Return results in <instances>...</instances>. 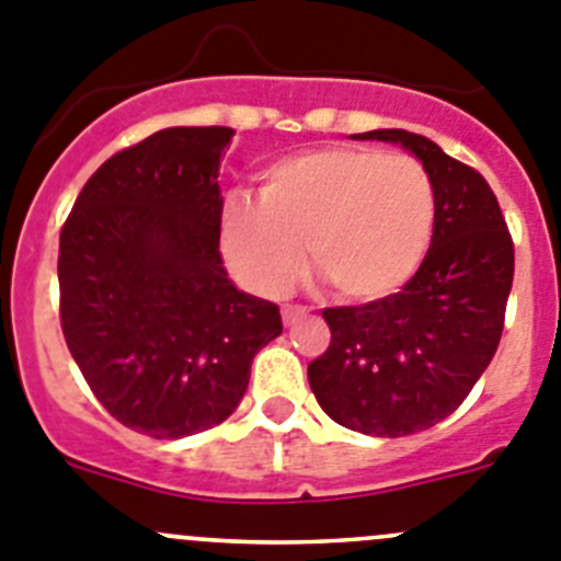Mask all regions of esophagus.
I'll list each match as a JSON object with an SVG mask.
<instances>
[{
  "mask_svg": "<svg viewBox=\"0 0 561 561\" xmlns=\"http://www.w3.org/2000/svg\"><path fill=\"white\" fill-rule=\"evenodd\" d=\"M306 314H308V308H302V306H284V311H280V317H284V325H295V322L302 320Z\"/></svg>",
  "mask_w": 561,
  "mask_h": 561,
  "instance_id": "34e87169",
  "label": "esophagus"
}]
</instances>
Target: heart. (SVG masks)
I'll use <instances>...</instances> for the list:
<instances>
[{
  "instance_id": "b5f03b06",
  "label": "heart",
  "mask_w": 561,
  "mask_h": 561,
  "mask_svg": "<svg viewBox=\"0 0 561 561\" xmlns=\"http://www.w3.org/2000/svg\"><path fill=\"white\" fill-rule=\"evenodd\" d=\"M434 225L423 163L369 147H320L270 163L259 203L228 199L222 250L241 284L264 297L291 289L308 250V264L339 297L375 302L417 275Z\"/></svg>"
}]
</instances>
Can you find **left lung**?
Listing matches in <instances>:
<instances>
[{
	"label": "left lung",
	"instance_id": "8db88e82",
	"mask_svg": "<svg viewBox=\"0 0 561 561\" xmlns=\"http://www.w3.org/2000/svg\"><path fill=\"white\" fill-rule=\"evenodd\" d=\"M353 138L400 144L423 163L436 194L434 239L403 291L322 311L331 344L308 364V383L339 425L394 439L454 414L490 367L515 277V247L490 183L431 138L409 130Z\"/></svg>",
	"mask_w": 561,
	"mask_h": 561
}]
</instances>
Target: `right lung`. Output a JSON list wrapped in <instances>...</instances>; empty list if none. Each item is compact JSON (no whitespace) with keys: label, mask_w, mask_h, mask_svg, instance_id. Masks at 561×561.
<instances>
[{"label":"right lung","mask_w":561,"mask_h":561,"mask_svg":"<svg viewBox=\"0 0 561 561\" xmlns=\"http://www.w3.org/2000/svg\"><path fill=\"white\" fill-rule=\"evenodd\" d=\"M230 127H167L107 158L60 233V325L91 392L127 428L180 439L228 420L280 336L275 302L219 253Z\"/></svg>","instance_id":"add662e5"}]
</instances>
